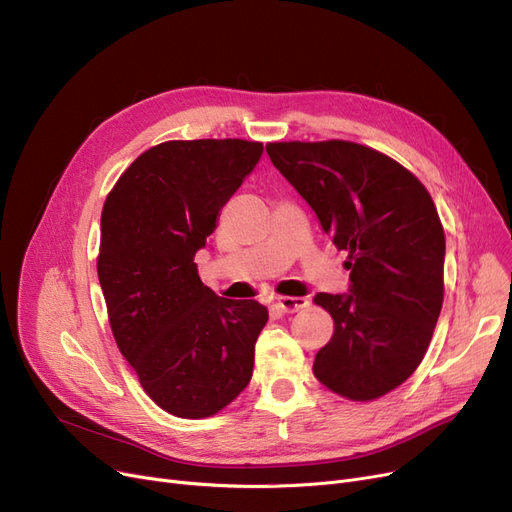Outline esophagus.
Instances as JSON below:
<instances>
[{
    "instance_id": "1",
    "label": "esophagus",
    "mask_w": 512,
    "mask_h": 512,
    "mask_svg": "<svg viewBox=\"0 0 512 512\" xmlns=\"http://www.w3.org/2000/svg\"><path fill=\"white\" fill-rule=\"evenodd\" d=\"M276 303H278V307H280L284 313H294V311H299V309H303V307L309 305V301L303 299V297H278Z\"/></svg>"
}]
</instances>
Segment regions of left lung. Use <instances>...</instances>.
<instances>
[{"instance_id": "8db88e82", "label": "left lung", "mask_w": 512, "mask_h": 512, "mask_svg": "<svg viewBox=\"0 0 512 512\" xmlns=\"http://www.w3.org/2000/svg\"><path fill=\"white\" fill-rule=\"evenodd\" d=\"M265 151L348 251V292L313 299L334 319L315 378L348 400L380 398L419 367L440 317L446 238L436 205L417 176L365 145L290 141Z\"/></svg>"}]
</instances>
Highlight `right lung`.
I'll return each mask as SVG.
<instances>
[{"label": "right lung", "instance_id": "right-lung-1", "mask_svg": "<svg viewBox=\"0 0 512 512\" xmlns=\"http://www.w3.org/2000/svg\"><path fill=\"white\" fill-rule=\"evenodd\" d=\"M261 153L242 139L155 145L101 211L97 274L116 344L155 405L182 419L215 415L251 382L267 309L218 297L195 253Z\"/></svg>", "mask_w": 512, "mask_h": 512}]
</instances>
